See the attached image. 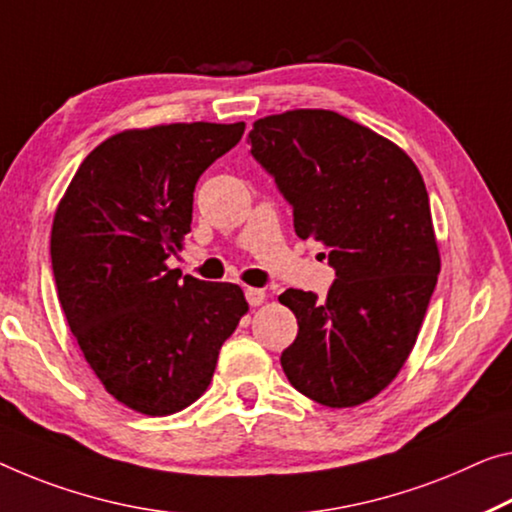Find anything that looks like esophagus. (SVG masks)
I'll return each mask as SVG.
<instances>
[{"label":"esophagus","instance_id":"1","mask_svg":"<svg viewBox=\"0 0 512 512\" xmlns=\"http://www.w3.org/2000/svg\"><path fill=\"white\" fill-rule=\"evenodd\" d=\"M245 297L249 306H261L265 302V290L261 288H245Z\"/></svg>","mask_w":512,"mask_h":512}]
</instances>
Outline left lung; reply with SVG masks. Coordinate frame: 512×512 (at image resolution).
Instances as JSON below:
<instances>
[{
	"label": "left lung",
	"instance_id": "obj_1",
	"mask_svg": "<svg viewBox=\"0 0 512 512\" xmlns=\"http://www.w3.org/2000/svg\"><path fill=\"white\" fill-rule=\"evenodd\" d=\"M249 144L293 208L295 233L320 240L336 272L325 300L295 288L279 295L300 327L281 352L283 373L320 405L366 403L410 357L437 286L419 169L389 139L327 109L258 119Z\"/></svg>",
	"mask_w": 512,
	"mask_h": 512
}]
</instances>
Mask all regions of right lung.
<instances>
[{
	"label": "right lung",
	"instance_id": "1",
	"mask_svg": "<svg viewBox=\"0 0 512 512\" xmlns=\"http://www.w3.org/2000/svg\"><path fill=\"white\" fill-rule=\"evenodd\" d=\"M245 123L125 130L84 157L52 224V270L70 332L105 389L148 416L208 389L247 300L235 283L169 270L190 233L194 187Z\"/></svg>",
	"mask_w": 512,
	"mask_h": 512
}]
</instances>
